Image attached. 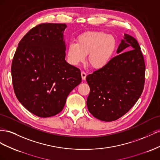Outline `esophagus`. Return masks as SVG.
Returning <instances> with one entry per match:
<instances>
[{"instance_id": "obj_1", "label": "esophagus", "mask_w": 160, "mask_h": 160, "mask_svg": "<svg viewBox=\"0 0 160 160\" xmlns=\"http://www.w3.org/2000/svg\"><path fill=\"white\" fill-rule=\"evenodd\" d=\"M81 76H82V78L83 80H86V74L84 72H81Z\"/></svg>"}]
</instances>
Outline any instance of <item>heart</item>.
Listing matches in <instances>:
<instances>
[{
	"label": "heart",
	"mask_w": 160,
	"mask_h": 160,
	"mask_svg": "<svg viewBox=\"0 0 160 160\" xmlns=\"http://www.w3.org/2000/svg\"><path fill=\"white\" fill-rule=\"evenodd\" d=\"M117 48L116 38L102 31H87L80 35L76 43L68 45L67 60L72 66H78L88 56V64L94 69L106 67L113 58Z\"/></svg>",
	"instance_id": "obj_1"
}]
</instances>
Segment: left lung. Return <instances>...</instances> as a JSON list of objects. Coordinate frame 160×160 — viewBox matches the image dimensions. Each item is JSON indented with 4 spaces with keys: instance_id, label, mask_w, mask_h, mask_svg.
<instances>
[{
    "instance_id": "1",
    "label": "left lung",
    "mask_w": 160,
    "mask_h": 160,
    "mask_svg": "<svg viewBox=\"0 0 160 160\" xmlns=\"http://www.w3.org/2000/svg\"><path fill=\"white\" fill-rule=\"evenodd\" d=\"M117 53L106 67L86 76L90 88L88 111L107 122L118 119L134 106L145 83V62L138 41L125 33Z\"/></svg>"
}]
</instances>
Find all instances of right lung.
<instances>
[{"label": "right lung", "mask_w": 160, "mask_h": 160, "mask_svg": "<svg viewBox=\"0 0 160 160\" xmlns=\"http://www.w3.org/2000/svg\"><path fill=\"white\" fill-rule=\"evenodd\" d=\"M66 24L43 23L18 45L11 66L13 88L27 110L40 117L60 112L71 91L82 81L78 68L66 60Z\"/></svg>", "instance_id": "1"}]
</instances>
